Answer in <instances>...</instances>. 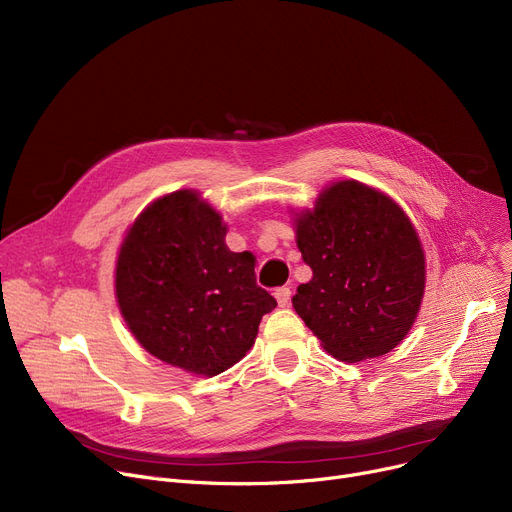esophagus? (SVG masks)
Masks as SVG:
<instances>
[{
  "mask_svg": "<svg viewBox=\"0 0 512 512\" xmlns=\"http://www.w3.org/2000/svg\"><path fill=\"white\" fill-rule=\"evenodd\" d=\"M276 299H278V305L280 307H288L290 305V297H292V290L288 286H282V288H276Z\"/></svg>",
  "mask_w": 512,
  "mask_h": 512,
  "instance_id": "34e87169",
  "label": "esophagus"
}]
</instances>
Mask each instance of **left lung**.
<instances>
[{
    "label": "left lung",
    "instance_id": "1",
    "mask_svg": "<svg viewBox=\"0 0 512 512\" xmlns=\"http://www.w3.org/2000/svg\"><path fill=\"white\" fill-rule=\"evenodd\" d=\"M294 226L313 270L294 311L340 361L390 353L415 324L425 290V255L407 213L375 188L342 180Z\"/></svg>",
    "mask_w": 512,
    "mask_h": 512
}]
</instances>
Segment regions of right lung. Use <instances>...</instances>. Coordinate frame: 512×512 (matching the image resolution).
<instances>
[{"label":"right lung","mask_w":512,"mask_h":512,"mask_svg":"<svg viewBox=\"0 0 512 512\" xmlns=\"http://www.w3.org/2000/svg\"><path fill=\"white\" fill-rule=\"evenodd\" d=\"M222 215L195 191L153 201L130 226L116 263V297L147 353L218 375L255 344L278 303L257 286L253 253L226 247Z\"/></svg>","instance_id":"add662e5"}]
</instances>
